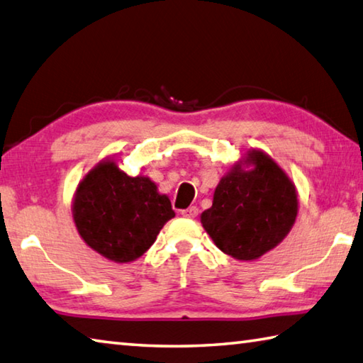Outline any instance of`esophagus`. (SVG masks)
<instances>
[{"label":"esophagus","mask_w":363,"mask_h":363,"mask_svg":"<svg viewBox=\"0 0 363 363\" xmlns=\"http://www.w3.org/2000/svg\"><path fill=\"white\" fill-rule=\"evenodd\" d=\"M197 213H199V208H197V207H189V208L182 211V215L184 218H196Z\"/></svg>","instance_id":"34e87169"}]
</instances>
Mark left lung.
<instances>
[{
	"label": "left lung",
	"mask_w": 363,
	"mask_h": 363,
	"mask_svg": "<svg viewBox=\"0 0 363 363\" xmlns=\"http://www.w3.org/2000/svg\"><path fill=\"white\" fill-rule=\"evenodd\" d=\"M296 183L261 148L246 152L215 188L201 223L213 243L237 261H255L289 234L298 215Z\"/></svg>",
	"instance_id": "left-lung-1"
}]
</instances>
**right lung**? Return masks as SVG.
<instances>
[{"label": "right lung", "instance_id": "obj_1", "mask_svg": "<svg viewBox=\"0 0 363 363\" xmlns=\"http://www.w3.org/2000/svg\"><path fill=\"white\" fill-rule=\"evenodd\" d=\"M71 210L82 240L117 264L139 259L175 216L170 199L155 182L123 172L113 156L99 161L79 182Z\"/></svg>", "mask_w": 363, "mask_h": 363}]
</instances>
